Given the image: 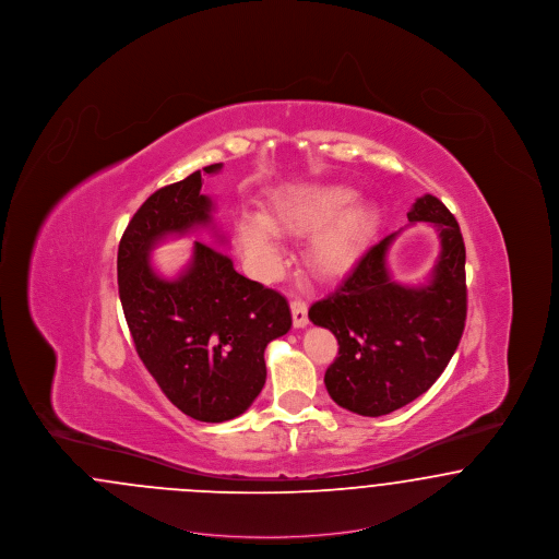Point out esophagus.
Segmentation results:
<instances>
[{
    "instance_id": "esophagus-1",
    "label": "esophagus",
    "mask_w": 559,
    "mask_h": 559,
    "mask_svg": "<svg viewBox=\"0 0 559 559\" xmlns=\"http://www.w3.org/2000/svg\"><path fill=\"white\" fill-rule=\"evenodd\" d=\"M292 317H293V326L295 329H304V326H308V306L301 301V299H293L292 301Z\"/></svg>"
}]
</instances>
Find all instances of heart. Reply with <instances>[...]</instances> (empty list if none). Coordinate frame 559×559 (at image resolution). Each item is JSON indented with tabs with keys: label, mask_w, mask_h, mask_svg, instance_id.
Instances as JSON below:
<instances>
[{
	"label": "heart",
	"mask_w": 559,
	"mask_h": 559,
	"mask_svg": "<svg viewBox=\"0 0 559 559\" xmlns=\"http://www.w3.org/2000/svg\"><path fill=\"white\" fill-rule=\"evenodd\" d=\"M354 198L340 182L299 185L274 192L262 215L242 213L235 222V237L245 258L260 274L281 264L274 235L310 237L306 262L319 276L340 278L358 264L377 233V212L369 201Z\"/></svg>",
	"instance_id": "1"
}]
</instances>
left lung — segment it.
<instances>
[{"label":"left lung","mask_w":559,"mask_h":559,"mask_svg":"<svg viewBox=\"0 0 559 559\" xmlns=\"http://www.w3.org/2000/svg\"><path fill=\"white\" fill-rule=\"evenodd\" d=\"M406 215L413 224L431 222L440 237L426 285H400L390 276L388 251L400 235L392 233L308 312L340 344L324 372L329 396L362 417L388 415L426 394L465 329V242L454 215L431 194L417 199Z\"/></svg>","instance_id":"8db88e82"}]
</instances>
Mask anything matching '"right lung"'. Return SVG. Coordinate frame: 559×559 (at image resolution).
<instances>
[{
	"mask_svg": "<svg viewBox=\"0 0 559 559\" xmlns=\"http://www.w3.org/2000/svg\"><path fill=\"white\" fill-rule=\"evenodd\" d=\"M219 169L222 163L203 167ZM201 187L194 171L142 203L119 242L117 278L135 352L160 392L188 417L222 424L262 392L264 349L292 329V312L281 293L245 278L224 251L201 240L176 278L155 272L151 251L160 240L212 226V199Z\"/></svg>",
	"mask_w": 559,
	"mask_h": 559,
	"instance_id": "obj_1",
	"label": "right lung"
}]
</instances>
